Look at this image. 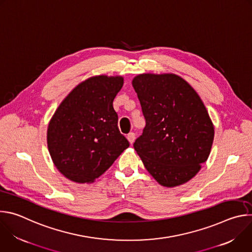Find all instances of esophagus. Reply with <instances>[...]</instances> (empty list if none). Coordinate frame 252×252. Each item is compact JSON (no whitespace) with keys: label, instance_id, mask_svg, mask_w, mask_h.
Returning a JSON list of instances; mask_svg holds the SVG:
<instances>
[{"label":"esophagus","instance_id":"esophagus-1","mask_svg":"<svg viewBox=\"0 0 252 252\" xmlns=\"http://www.w3.org/2000/svg\"><path fill=\"white\" fill-rule=\"evenodd\" d=\"M126 138H127V140L129 141V143L131 145V143H133V141H134V139H135V134H134V132H129V133L126 135Z\"/></svg>","mask_w":252,"mask_h":252}]
</instances>
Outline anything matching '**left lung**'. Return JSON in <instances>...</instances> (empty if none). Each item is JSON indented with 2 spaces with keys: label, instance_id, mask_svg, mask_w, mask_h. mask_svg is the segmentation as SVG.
<instances>
[{
  "label": "left lung",
  "instance_id": "8db88e82",
  "mask_svg": "<svg viewBox=\"0 0 252 252\" xmlns=\"http://www.w3.org/2000/svg\"><path fill=\"white\" fill-rule=\"evenodd\" d=\"M146 126L133 148L156 181L166 188L188 183L209 157L214 127L193 88L174 74L132 80Z\"/></svg>",
  "mask_w": 252,
  "mask_h": 252
}]
</instances>
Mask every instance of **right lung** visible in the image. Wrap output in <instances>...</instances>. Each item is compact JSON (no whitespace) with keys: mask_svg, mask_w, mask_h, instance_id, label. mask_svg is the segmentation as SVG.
Returning <instances> with one entry per match:
<instances>
[{"mask_svg":"<svg viewBox=\"0 0 252 252\" xmlns=\"http://www.w3.org/2000/svg\"><path fill=\"white\" fill-rule=\"evenodd\" d=\"M123 85L121 76L92 77L65 96L51 119L48 149L69 181L94 183L129 147L113 106Z\"/></svg>","mask_w":252,"mask_h":252,"instance_id":"right-lung-1","label":"right lung"}]
</instances>
